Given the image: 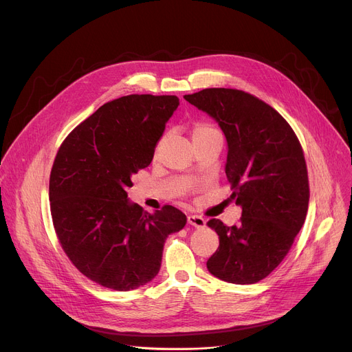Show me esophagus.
<instances>
[{"mask_svg":"<svg viewBox=\"0 0 352 352\" xmlns=\"http://www.w3.org/2000/svg\"><path fill=\"white\" fill-rule=\"evenodd\" d=\"M188 223L199 229V228L205 226V219L202 217H199V215H190L188 217Z\"/></svg>","mask_w":352,"mask_h":352,"instance_id":"34e87169","label":"esophagus"}]
</instances>
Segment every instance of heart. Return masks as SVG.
I'll return each mask as SVG.
<instances>
[{"label":"heart","mask_w":352,"mask_h":352,"mask_svg":"<svg viewBox=\"0 0 352 352\" xmlns=\"http://www.w3.org/2000/svg\"><path fill=\"white\" fill-rule=\"evenodd\" d=\"M218 131L209 124H205V123H198L195 124L194 130H192V140L194 142H198V140L201 138H205V137H209L212 134H217Z\"/></svg>","instance_id":"b5f03b06"}]
</instances>
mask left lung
Masks as SVG:
<instances>
[{"label": "left lung", "mask_w": 352, "mask_h": 352, "mask_svg": "<svg viewBox=\"0 0 352 352\" xmlns=\"http://www.w3.org/2000/svg\"><path fill=\"white\" fill-rule=\"evenodd\" d=\"M184 99L223 131L230 198L242 208L238 226L208 221L219 248L206 267L228 283L261 282L282 263L306 221L310 191L301 146L282 116L242 90L210 87Z\"/></svg>", "instance_id": "8db88e82"}]
</instances>
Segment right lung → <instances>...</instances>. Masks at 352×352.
<instances>
[{
  "label": "right lung",
  "instance_id": "1",
  "mask_svg": "<svg viewBox=\"0 0 352 352\" xmlns=\"http://www.w3.org/2000/svg\"><path fill=\"white\" fill-rule=\"evenodd\" d=\"M178 104L177 96H123L99 107L59 147L50 178L56 236L75 267L103 287L129 292L151 282L166 239L186 223L171 205L148 214L127 198Z\"/></svg>",
  "mask_w": 352,
  "mask_h": 352
}]
</instances>
